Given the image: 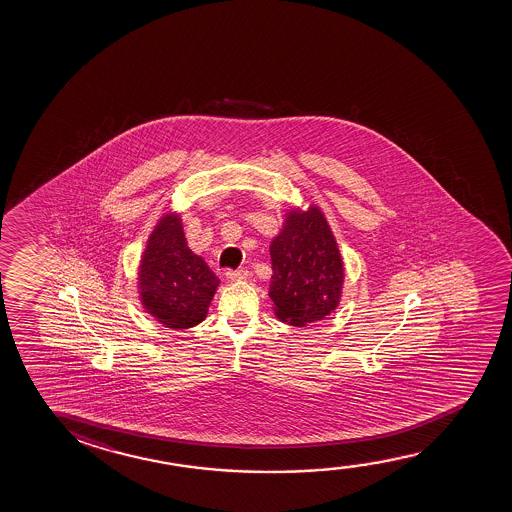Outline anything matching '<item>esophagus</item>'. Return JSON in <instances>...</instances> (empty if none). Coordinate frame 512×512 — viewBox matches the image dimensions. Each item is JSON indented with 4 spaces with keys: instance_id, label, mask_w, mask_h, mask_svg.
Listing matches in <instances>:
<instances>
[{
    "instance_id": "esophagus-1",
    "label": "esophagus",
    "mask_w": 512,
    "mask_h": 512,
    "mask_svg": "<svg viewBox=\"0 0 512 512\" xmlns=\"http://www.w3.org/2000/svg\"><path fill=\"white\" fill-rule=\"evenodd\" d=\"M225 278L229 281L246 280V278H248V271H246V269H236V271L229 269V271L225 273Z\"/></svg>"
}]
</instances>
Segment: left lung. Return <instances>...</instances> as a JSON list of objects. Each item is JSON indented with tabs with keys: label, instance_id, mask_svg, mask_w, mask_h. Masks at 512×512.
Listing matches in <instances>:
<instances>
[{
	"label": "left lung",
	"instance_id": "left-lung-1",
	"mask_svg": "<svg viewBox=\"0 0 512 512\" xmlns=\"http://www.w3.org/2000/svg\"><path fill=\"white\" fill-rule=\"evenodd\" d=\"M269 297L281 322L302 327L320 322L339 304L344 269L334 234L322 211H288L271 243Z\"/></svg>",
	"mask_w": 512,
	"mask_h": 512
}]
</instances>
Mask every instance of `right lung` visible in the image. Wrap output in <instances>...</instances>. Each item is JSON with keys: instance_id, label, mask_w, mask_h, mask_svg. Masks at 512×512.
Returning <instances> with one entry per match:
<instances>
[{"instance_id": "1", "label": "right lung", "mask_w": 512, "mask_h": 512, "mask_svg": "<svg viewBox=\"0 0 512 512\" xmlns=\"http://www.w3.org/2000/svg\"><path fill=\"white\" fill-rule=\"evenodd\" d=\"M138 280L143 308L168 329L203 322L218 287L215 273L187 246L176 213L164 215L155 225Z\"/></svg>"}]
</instances>
